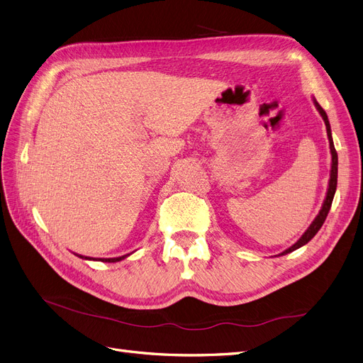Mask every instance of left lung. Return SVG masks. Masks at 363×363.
Wrapping results in <instances>:
<instances>
[{
	"label": "left lung",
	"mask_w": 363,
	"mask_h": 363,
	"mask_svg": "<svg viewBox=\"0 0 363 363\" xmlns=\"http://www.w3.org/2000/svg\"><path fill=\"white\" fill-rule=\"evenodd\" d=\"M314 101V106L315 109L318 111V113L321 115V118H323L325 121V125H326V131H328V139H329V147H330V155H332V163H330V178H329V184H328V191H326V197H325V202L323 205H321V209L320 212L317 213V217L314 218V221L310 224V227L305 230V233L294 242L290 248H287L286 251H283L279 254V256H284V254H289L294 250H298L301 247H303L305 244L310 242V240L315 236V233L321 229V225H323L328 213H329V209L332 206V200H333V196H335V191H337V182H338V154L337 151H335V146H333V140H332V131H330V124H329V119H328V115L326 112L323 111V107H321L315 99H313Z\"/></svg>",
	"instance_id": "8db88e82"
}]
</instances>
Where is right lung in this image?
<instances>
[{
	"label": "right lung",
	"instance_id": "add662e5",
	"mask_svg": "<svg viewBox=\"0 0 363 363\" xmlns=\"http://www.w3.org/2000/svg\"><path fill=\"white\" fill-rule=\"evenodd\" d=\"M74 256H77V257H80V259H84V260H96V262H104V263H116V262H121V260H124V259H127L130 254H125V256H121V257H111V259H92V257H85V256H82V254H76L74 252Z\"/></svg>",
	"mask_w": 363,
	"mask_h": 363
}]
</instances>
